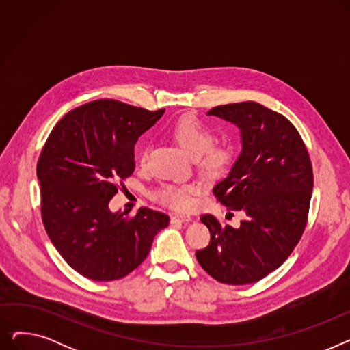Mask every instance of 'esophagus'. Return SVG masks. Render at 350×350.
Returning a JSON list of instances; mask_svg holds the SVG:
<instances>
[{
    "instance_id": "obj_1",
    "label": "esophagus",
    "mask_w": 350,
    "mask_h": 350,
    "mask_svg": "<svg viewBox=\"0 0 350 350\" xmlns=\"http://www.w3.org/2000/svg\"><path fill=\"white\" fill-rule=\"evenodd\" d=\"M191 217L189 214H176L172 217V223H190Z\"/></svg>"
}]
</instances>
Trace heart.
I'll return each instance as SVG.
<instances>
[{"label":"heart","instance_id":"obj_1","mask_svg":"<svg viewBox=\"0 0 350 350\" xmlns=\"http://www.w3.org/2000/svg\"><path fill=\"white\" fill-rule=\"evenodd\" d=\"M170 135L191 157H196L198 169L215 176L224 172L232 159V147L228 143L214 144V132L194 116H183L170 127ZM149 156V147L143 146L139 150L137 161L146 164ZM196 196L193 185H161L154 191V198L161 204L176 210H187L191 207Z\"/></svg>","mask_w":350,"mask_h":350}]
</instances>
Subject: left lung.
I'll return each mask as SVG.
<instances>
[{"instance_id":"obj_1","label":"left lung","mask_w":350,"mask_h":350,"mask_svg":"<svg viewBox=\"0 0 350 350\" xmlns=\"http://www.w3.org/2000/svg\"><path fill=\"white\" fill-rule=\"evenodd\" d=\"M207 115L241 131L243 150L213 193L247 217L238 228L201 217L211 240L196 258L218 282L252 284L281 267L301 240L314 189L310 159L295 126L260 103L215 106Z\"/></svg>"}]
</instances>
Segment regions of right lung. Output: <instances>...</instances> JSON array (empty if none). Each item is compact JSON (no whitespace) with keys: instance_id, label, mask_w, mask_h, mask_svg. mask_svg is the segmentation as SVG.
Returning <instances> with one entry per match:
<instances>
[{"instance_id":"right-lung-1","label":"right lung","mask_w":350,"mask_h":350,"mask_svg":"<svg viewBox=\"0 0 350 350\" xmlns=\"http://www.w3.org/2000/svg\"><path fill=\"white\" fill-rule=\"evenodd\" d=\"M163 113L94 100L66 113L45 142L36 165L42 223L68 265L92 281L131 273L169 226L167 214L147 207L135 217L109 208L119 180L135 172V143Z\"/></svg>"}]
</instances>
